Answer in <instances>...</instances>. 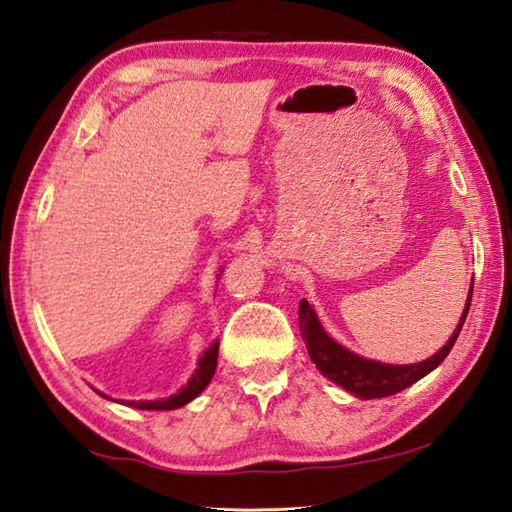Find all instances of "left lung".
Segmentation results:
<instances>
[{"mask_svg": "<svg viewBox=\"0 0 512 512\" xmlns=\"http://www.w3.org/2000/svg\"><path fill=\"white\" fill-rule=\"evenodd\" d=\"M470 300L472 286L468 293L466 309H463V315L457 329L452 333V338L445 342L432 358L416 362V365H385V362L356 356V353L338 345L336 340H331L327 336V331L322 329L313 306H309L306 300L300 302V333L306 342V349H309L311 360L315 362V367L320 369L322 376H327L333 383L345 387L347 392L362 398V401H369V398H383L403 392L405 387L414 385L416 380H421L423 376L430 374L432 369L439 367L459 338L461 327L463 322H466V315L470 309Z\"/></svg>", "mask_w": 512, "mask_h": 512, "instance_id": "left-lung-1", "label": "left lung"}]
</instances>
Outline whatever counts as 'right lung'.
Listing matches in <instances>:
<instances>
[{
	"label": "right lung",
	"instance_id": "right-lung-1",
	"mask_svg": "<svg viewBox=\"0 0 512 512\" xmlns=\"http://www.w3.org/2000/svg\"><path fill=\"white\" fill-rule=\"evenodd\" d=\"M217 356H219V342H212V345L203 351L197 371H194L192 378L174 396L159 398V401H125V405L138 407V410H176V407L188 405L210 385V380L217 371Z\"/></svg>",
	"mask_w": 512,
	"mask_h": 512
}]
</instances>
